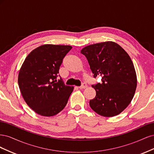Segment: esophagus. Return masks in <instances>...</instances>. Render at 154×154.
<instances>
[{
    "mask_svg": "<svg viewBox=\"0 0 154 154\" xmlns=\"http://www.w3.org/2000/svg\"><path fill=\"white\" fill-rule=\"evenodd\" d=\"M87 87V85L86 84V83H82V85L81 86L78 87V88H80V89H84V88H86Z\"/></svg>",
    "mask_w": 154,
    "mask_h": 154,
    "instance_id": "1",
    "label": "esophagus"
}]
</instances>
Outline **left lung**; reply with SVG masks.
<instances>
[{
    "label": "left lung",
    "mask_w": 154,
    "mask_h": 154,
    "mask_svg": "<svg viewBox=\"0 0 154 154\" xmlns=\"http://www.w3.org/2000/svg\"><path fill=\"white\" fill-rule=\"evenodd\" d=\"M81 53L86 57L94 77L101 76L102 83L92 85L96 95L89 101L91 109L104 117L119 114L130 103L137 87L131 58L111 41L87 45Z\"/></svg>",
    "instance_id": "left-lung-1"
}]
</instances>
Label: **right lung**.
<instances>
[{
    "label": "right lung",
    "instance_id": "1",
    "mask_svg": "<svg viewBox=\"0 0 154 154\" xmlns=\"http://www.w3.org/2000/svg\"><path fill=\"white\" fill-rule=\"evenodd\" d=\"M71 49V45L45 44L32 50L22 63L18 86L26 103L36 114L53 116L67 105L74 87L66 85L61 78L57 81V77Z\"/></svg>",
    "mask_w": 154,
    "mask_h": 154
}]
</instances>
